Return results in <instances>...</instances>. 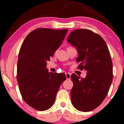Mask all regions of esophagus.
<instances>
[{
  "label": "esophagus",
  "mask_w": 124,
  "mask_h": 124,
  "mask_svg": "<svg viewBox=\"0 0 124 124\" xmlns=\"http://www.w3.org/2000/svg\"><path fill=\"white\" fill-rule=\"evenodd\" d=\"M70 73H66V78L67 80H70Z\"/></svg>",
  "instance_id": "1"
}]
</instances>
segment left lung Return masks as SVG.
<instances>
[{
	"label": "left lung",
	"instance_id": "8db88e82",
	"mask_svg": "<svg viewBox=\"0 0 124 124\" xmlns=\"http://www.w3.org/2000/svg\"><path fill=\"white\" fill-rule=\"evenodd\" d=\"M67 41L77 48L78 68L87 71L85 78L71 75L73 87L70 92L73 106L81 112L97 108L107 95L113 80V63L104 39L89 29L72 31Z\"/></svg>",
	"mask_w": 124,
	"mask_h": 124
}]
</instances>
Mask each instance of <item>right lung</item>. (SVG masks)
Listing matches in <instances>:
<instances>
[{"label":"right lung","instance_id":"add662e5","mask_svg":"<svg viewBox=\"0 0 124 124\" xmlns=\"http://www.w3.org/2000/svg\"><path fill=\"white\" fill-rule=\"evenodd\" d=\"M68 29L38 28L27 35L20 48L17 80L23 99L35 110L53 106L64 73L49 72L47 61L62 44Z\"/></svg>","mask_w":124,"mask_h":124}]
</instances>
